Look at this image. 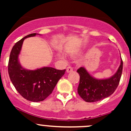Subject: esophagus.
<instances>
[{
	"label": "esophagus",
	"instance_id": "34e87169",
	"mask_svg": "<svg viewBox=\"0 0 131 131\" xmlns=\"http://www.w3.org/2000/svg\"><path fill=\"white\" fill-rule=\"evenodd\" d=\"M73 68L71 67H68L67 68V73H70V72L73 71Z\"/></svg>",
	"mask_w": 131,
	"mask_h": 131
}]
</instances>
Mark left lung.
<instances>
[{
	"instance_id": "obj_1",
	"label": "left lung",
	"mask_w": 131,
	"mask_h": 131,
	"mask_svg": "<svg viewBox=\"0 0 131 131\" xmlns=\"http://www.w3.org/2000/svg\"><path fill=\"white\" fill-rule=\"evenodd\" d=\"M123 60L114 76L108 79H97L91 76L84 67L77 70L80 79L78 88L79 96L87 102H95L103 100L112 95L119 83L123 71Z\"/></svg>"
}]
</instances>
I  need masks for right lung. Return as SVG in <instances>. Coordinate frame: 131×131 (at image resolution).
<instances>
[{
  "instance_id": "add662e5",
  "label": "right lung",
  "mask_w": 131,
  "mask_h": 131,
  "mask_svg": "<svg viewBox=\"0 0 131 131\" xmlns=\"http://www.w3.org/2000/svg\"><path fill=\"white\" fill-rule=\"evenodd\" d=\"M36 35V33L30 34L14 45L10 52L8 64L9 76L16 91L23 98L34 102L43 101L50 95L66 71L52 67L27 70L21 67L18 62V55L23 40Z\"/></svg>"
}]
</instances>
